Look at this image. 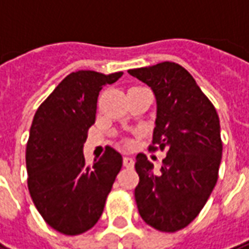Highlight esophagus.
<instances>
[{
  "instance_id": "obj_1",
  "label": "esophagus",
  "mask_w": 249,
  "mask_h": 249,
  "mask_svg": "<svg viewBox=\"0 0 249 249\" xmlns=\"http://www.w3.org/2000/svg\"><path fill=\"white\" fill-rule=\"evenodd\" d=\"M123 165L126 168L134 167V160L131 157H123Z\"/></svg>"
}]
</instances>
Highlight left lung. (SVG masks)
Instances as JSON below:
<instances>
[{"label": "left lung", "mask_w": 249, "mask_h": 249, "mask_svg": "<svg viewBox=\"0 0 249 249\" xmlns=\"http://www.w3.org/2000/svg\"><path fill=\"white\" fill-rule=\"evenodd\" d=\"M128 73L153 89L157 118L149 149L167 152L159 174L145 154L137 156V207L147 225L178 232L198 217L218 179V114L193 75L178 63L161 62Z\"/></svg>", "instance_id": "left-lung-1"}]
</instances>
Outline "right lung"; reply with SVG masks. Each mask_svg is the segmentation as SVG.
I'll use <instances>...</instances> for the list:
<instances>
[{
    "mask_svg": "<svg viewBox=\"0 0 249 249\" xmlns=\"http://www.w3.org/2000/svg\"><path fill=\"white\" fill-rule=\"evenodd\" d=\"M122 74L73 71L34 116L25 150L28 190L43 219L66 236L96 225L121 171L123 160L115 149L107 147L93 167H88L82 146L96 121L99 92Z\"/></svg>",
    "mask_w": 249,
    "mask_h": 249,
    "instance_id": "right-lung-1",
    "label": "right lung"
}]
</instances>
